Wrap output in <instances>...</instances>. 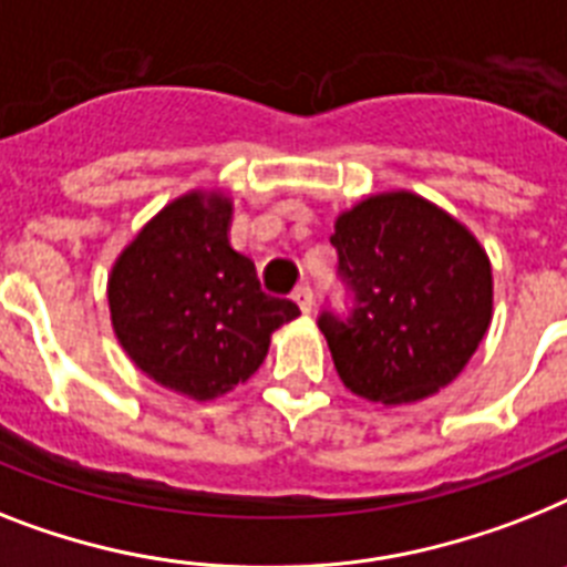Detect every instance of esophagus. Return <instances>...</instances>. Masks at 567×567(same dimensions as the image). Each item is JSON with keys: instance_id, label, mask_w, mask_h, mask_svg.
Wrapping results in <instances>:
<instances>
[{"instance_id": "1", "label": "esophagus", "mask_w": 567, "mask_h": 567, "mask_svg": "<svg viewBox=\"0 0 567 567\" xmlns=\"http://www.w3.org/2000/svg\"><path fill=\"white\" fill-rule=\"evenodd\" d=\"M292 298H295V303H298V307H301L303 312L312 310V289H310V284H301V287H295Z\"/></svg>"}]
</instances>
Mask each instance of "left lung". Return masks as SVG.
Returning a JSON list of instances; mask_svg holds the SVG:
<instances>
[{"instance_id": "left-lung-1", "label": "left lung", "mask_w": 567, "mask_h": 567, "mask_svg": "<svg viewBox=\"0 0 567 567\" xmlns=\"http://www.w3.org/2000/svg\"><path fill=\"white\" fill-rule=\"evenodd\" d=\"M330 243L348 310L327 303L318 327L341 382L385 405L449 385L493 316V269L478 240L402 190L341 214Z\"/></svg>"}]
</instances>
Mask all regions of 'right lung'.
Masks as SVG:
<instances>
[{"label": "right lung", "instance_id": "obj_1", "mask_svg": "<svg viewBox=\"0 0 567 567\" xmlns=\"http://www.w3.org/2000/svg\"><path fill=\"white\" fill-rule=\"evenodd\" d=\"M231 205L188 194L124 249L110 278L112 327L147 377L194 400L246 382L298 303L260 289L228 243Z\"/></svg>", "mask_w": 567, "mask_h": 567}]
</instances>
